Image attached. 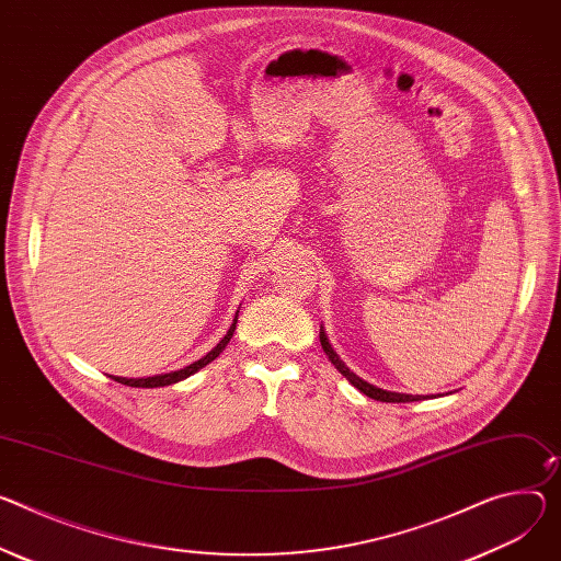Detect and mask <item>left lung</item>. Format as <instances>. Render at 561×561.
Masks as SVG:
<instances>
[{
	"mask_svg": "<svg viewBox=\"0 0 561 561\" xmlns=\"http://www.w3.org/2000/svg\"><path fill=\"white\" fill-rule=\"evenodd\" d=\"M320 342H322V348H324V353L329 355V360L335 365V369L355 387V389H360L365 396H369V398H374V400H380V402H414V400H421L419 396H410V393H396V391H385V389H378V387H374V385H369V382H365L363 378H358L355 376L353 371H348V367L337 358V353L333 351V346L329 344V340H327V335H324V331L320 329Z\"/></svg>",
	"mask_w": 561,
	"mask_h": 561,
	"instance_id": "1",
	"label": "left lung"
}]
</instances>
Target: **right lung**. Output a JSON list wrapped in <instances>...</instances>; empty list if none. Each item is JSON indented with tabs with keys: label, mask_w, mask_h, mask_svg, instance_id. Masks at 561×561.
<instances>
[{
	"label": "right lung",
	"mask_w": 561,
	"mask_h": 561,
	"mask_svg": "<svg viewBox=\"0 0 561 561\" xmlns=\"http://www.w3.org/2000/svg\"><path fill=\"white\" fill-rule=\"evenodd\" d=\"M234 327H237V316H234V322H232V327L228 329V333L224 335V340L208 353V355H203L201 360H196V363H192L190 367H185V369H181V371H172V374H163V376H154V378H116V376H112L116 382H121V385H127V387H147V389H151V387H165V385H174V382H179V380H183V378H187V376H192L194 371H198L201 367H206L208 363H213L217 355L226 348V344L230 342V337H232V333H234Z\"/></svg>",
	"instance_id": "obj_1"
}]
</instances>
